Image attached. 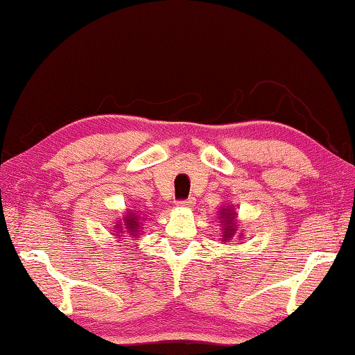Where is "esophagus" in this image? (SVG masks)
Returning a JSON list of instances; mask_svg holds the SVG:
<instances>
[{
	"instance_id": "esophagus-1",
	"label": "esophagus",
	"mask_w": 355,
	"mask_h": 355,
	"mask_svg": "<svg viewBox=\"0 0 355 355\" xmlns=\"http://www.w3.org/2000/svg\"><path fill=\"white\" fill-rule=\"evenodd\" d=\"M178 206H181V208H193L195 206V198H185V200H179Z\"/></svg>"
}]
</instances>
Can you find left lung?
I'll list each match as a JSON object with an SVG mask.
<instances>
[{
    "mask_svg": "<svg viewBox=\"0 0 355 355\" xmlns=\"http://www.w3.org/2000/svg\"><path fill=\"white\" fill-rule=\"evenodd\" d=\"M219 219H220V225H222V241H230L233 238V234L236 233V214H234V211L232 208H223L220 209V214H219ZM243 236V234H241Z\"/></svg>",
    "mask_w": 355,
    "mask_h": 355,
    "instance_id": "obj_1",
    "label": "left lung"
}]
</instances>
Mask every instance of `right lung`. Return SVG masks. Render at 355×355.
<instances>
[{
	"mask_svg": "<svg viewBox=\"0 0 355 355\" xmlns=\"http://www.w3.org/2000/svg\"><path fill=\"white\" fill-rule=\"evenodd\" d=\"M139 225H141L139 217L136 216L135 212H128V214L123 217V222H119L116 228H117L119 232H123V233L130 234V236H132V238H138ZM122 236H123V234H122ZM125 239H127V238H125Z\"/></svg>",
	"mask_w": 355,
	"mask_h": 355,
	"instance_id": "1",
	"label": "right lung"
}]
</instances>
